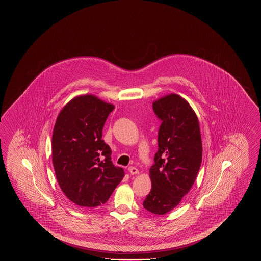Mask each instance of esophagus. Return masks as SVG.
<instances>
[{"label":"esophagus","instance_id":"esophagus-1","mask_svg":"<svg viewBox=\"0 0 261 261\" xmlns=\"http://www.w3.org/2000/svg\"><path fill=\"white\" fill-rule=\"evenodd\" d=\"M128 171L130 172V174L132 175H134V174H138L139 171L137 168H135V167L130 166L128 168Z\"/></svg>","mask_w":261,"mask_h":261}]
</instances>
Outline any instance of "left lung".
Instances as JSON below:
<instances>
[{
    "label": "left lung",
    "mask_w": 261,
    "mask_h": 261,
    "mask_svg": "<svg viewBox=\"0 0 261 261\" xmlns=\"http://www.w3.org/2000/svg\"><path fill=\"white\" fill-rule=\"evenodd\" d=\"M161 120L159 149L150 168L152 188L144 199V209L164 215L189 193L200 170L202 144L198 117L189 102L179 95H167L153 102Z\"/></svg>",
    "instance_id": "obj_1"
}]
</instances>
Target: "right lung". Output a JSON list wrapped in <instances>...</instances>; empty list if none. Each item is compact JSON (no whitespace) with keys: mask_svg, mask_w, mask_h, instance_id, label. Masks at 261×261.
I'll list each match as a JSON object with an SVG mask.
<instances>
[{"mask_svg":"<svg viewBox=\"0 0 261 261\" xmlns=\"http://www.w3.org/2000/svg\"><path fill=\"white\" fill-rule=\"evenodd\" d=\"M115 106L93 95L78 96L64 106L52 136V161L57 181L74 204L106 203L125 173L111 161L102 128Z\"/></svg>","mask_w":261,"mask_h":261,"instance_id":"add662e5","label":"right lung"}]
</instances>
